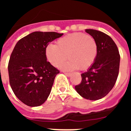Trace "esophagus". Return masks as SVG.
I'll use <instances>...</instances> for the list:
<instances>
[{"mask_svg":"<svg viewBox=\"0 0 131 131\" xmlns=\"http://www.w3.org/2000/svg\"><path fill=\"white\" fill-rule=\"evenodd\" d=\"M64 74L66 76H68V77H71V75H72V74H71V73H66V72H64Z\"/></svg>","mask_w":131,"mask_h":131,"instance_id":"esophagus-1","label":"esophagus"}]
</instances>
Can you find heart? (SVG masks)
<instances>
[{
	"label": "heart",
	"instance_id": "obj_1",
	"mask_svg": "<svg viewBox=\"0 0 131 131\" xmlns=\"http://www.w3.org/2000/svg\"><path fill=\"white\" fill-rule=\"evenodd\" d=\"M97 54L95 39L83 33L67 35L59 39L56 45L49 44L45 49L46 57L53 66H59L66 58L69 60L60 67L64 70L88 69L95 61Z\"/></svg>",
	"mask_w": 131,
	"mask_h": 131
}]
</instances>
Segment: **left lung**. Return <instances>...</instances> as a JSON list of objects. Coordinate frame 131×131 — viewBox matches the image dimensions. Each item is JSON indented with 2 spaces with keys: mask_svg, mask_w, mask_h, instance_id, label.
<instances>
[{
  "mask_svg": "<svg viewBox=\"0 0 131 131\" xmlns=\"http://www.w3.org/2000/svg\"><path fill=\"white\" fill-rule=\"evenodd\" d=\"M85 31L96 41L98 54L89 69L81 74V82L75 89L83 98L97 100L106 96L115 85L119 74L120 55L110 36L94 29Z\"/></svg>",
  "mask_w": 131,
  "mask_h": 131,
  "instance_id": "8db88e82",
  "label": "left lung"
}]
</instances>
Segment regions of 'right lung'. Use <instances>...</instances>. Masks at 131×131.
<instances>
[{
	"label": "right lung",
	"mask_w": 131,
	"mask_h": 131,
	"mask_svg": "<svg viewBox=\"0 0 131 131\" xmlns=\"http://www.w3.org/2000/svg\"><path fill=\"white\" fill-rule=\"evenodd\" d=\"M62 35L35 31L16 43L8 67L10 84L16 97L27 106L42 105L51 92L60 71L47 61L45 49L49 42Z\"/></svg>",
	"instance_id": "add662e5"
}]
</instances>
